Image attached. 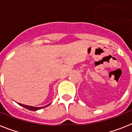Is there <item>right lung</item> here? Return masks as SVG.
<instances>
[{
  "mask_svg": "<svg viewBox=\"0 0 132 132\" xmlns=\"http://www.w3.org/2000/svg\"><path fill=\"white\" fill-rule=\"evenodd\" d=\"M18 104H19V105H20V106H22L24 107V108H26V109L30 110H32V111H36V110H40L43 108H45V107L48 106L50 105L51 103L49 104H47V105L45 106H42V107H34V106H27V105H25V104H20V103H18Z\"/></svg>",
  "mask_w": 132,
  "mask_h": 132,
  "instance_id": "1",
  "label": "right lung"
}]
</instances>
